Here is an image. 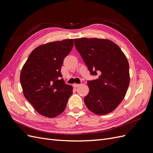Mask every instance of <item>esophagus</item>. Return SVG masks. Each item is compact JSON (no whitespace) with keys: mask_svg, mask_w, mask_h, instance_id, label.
<instances>
[{"mask_svg":"<svg viewBox=\"0 0 153 153\" xmlns=\"http://www.w3.org/2000/svg\"><path fill=\"white\" fill-rule=\"evenodd\" d=\"M80 85L79 84H77V83H74L73 84V87H75V88H77V87H78Z\"/></svg>","mask_w":153,"mask_h":153,"instance_id":"obj_1","label":"esophagus"}]
</instances>
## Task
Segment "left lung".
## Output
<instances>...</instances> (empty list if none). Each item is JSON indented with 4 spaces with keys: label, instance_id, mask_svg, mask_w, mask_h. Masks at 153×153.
<instances>
[{
    "label": "left lung",
    "instance_id": "8db88e82",
    "mask_svg": "<svg viewBox=\"0 0 153 153\" xmlns=\"http://www.w3.org/2000/svg\"><path fill=\"white\" fill-rule=\"evenodd\" d=\"M76 50L97 79L87 81L89 92L84 97L86 106L96 114L113 111L122 101L129 84L128 61L114 42L102 39H75Z\"/></svg>",
    "mask_w": 153,
    "mask_h": 153
}]
</instances>
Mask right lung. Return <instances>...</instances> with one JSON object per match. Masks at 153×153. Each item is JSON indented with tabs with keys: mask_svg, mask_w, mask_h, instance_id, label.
<instances>
[{
	"mask_svg": "<svg viewBox=\"0 0 153 153\" xmlns=\"http://www.w3.org/2000/svg\"><path fill=\"white\" fill-rule=\"evenodd\" d=\"M73 46V39L41 45L31 52L22 69L20 83L25 99L48 118L62 113L73 93V87L65 83L60 71Z\"/></svg>",
	"mask_w": 153,
	"mask_h": 153,
	"instance_id": "add662e5",
	"label": "right lung"
}]
</instances>
